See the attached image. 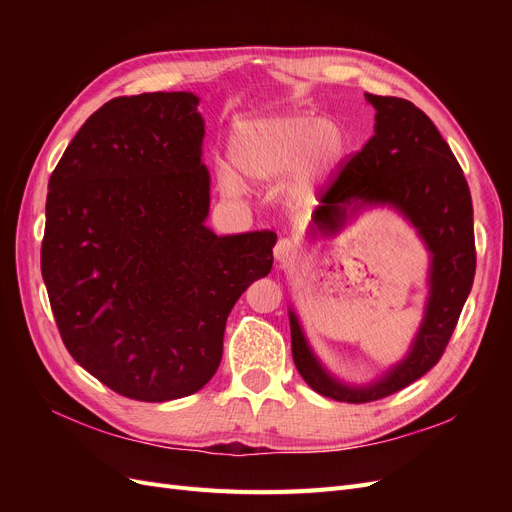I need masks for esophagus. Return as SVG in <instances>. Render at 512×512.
<instances>
[{"label":"esophagus","mask_w":512,"mask_h":512,"mask_svg":"<svg viewBox=\"0 0 512 512\" xmlns=\"http://www.w3.org/2000/svg\"><path fill=\"white\" fill-rule=\"evenodd\" d=\"M299 252H301L299 241L280 239V241H277V245H275V260L282 262V265H286V262H292L294 258H297Z\"/></svg>","instance_id":"34e87169"}]
</instances>
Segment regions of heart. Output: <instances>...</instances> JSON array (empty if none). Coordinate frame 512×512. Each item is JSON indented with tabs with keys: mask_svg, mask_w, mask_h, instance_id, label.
I'll return each mask as SVG.
<instances>
[{
	"mask_svg": "<svg viewBox=\"0 0 512 512\" xmlns=\"http://www.w3.org/2000/svg\"><path fill=\"white\" fill-rule=\"evenodd\" d=\"M344 149V130L331 119L305 113L275 115L243 121L232 130L228 156L232 168L247 181H275L297 168L294 192L303 194L324 168ZM222 185L237 194L239 179L224 170Z\"/></svg>",
	"mask_w": 512,
	"mask_h": 512,
	"instance_id": "1",
	"label": "heart"
}]
</instances>
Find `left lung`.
Here are the masks:
<instances>
[{
	"mask_svg": "<svg viewBox=\"0 0 512 512\" xmlns=\"http://www.w3.org/2000/svg\"><path fill=\"white\" fill-rule=\"evenodd\" d=\"M376 132L339 164L320 190L314 222L333 232L342 226L348 205L391 203L418 228L431 250V294L427 314L404 363L367 389L335 382L307 348L290 312L292 359L301 378L324 397L367 404L389 397L425 376L451 342L476 271L472 196L463 170L433 121L404 98L371 96Z\"/></svg>",
	"mask_w": 512,
	"mask_h": 512,
	"instance_id": "left-lung-1",
	"label": "left lung"
}]
</instances>
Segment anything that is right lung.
<instances>
[{
  "instance_id": "add662e5",
  "label": "right lung",
  "mask_w": 512,
  "mask_h": 512,
  "mask_svg": "<svg viewBox=\"0 0 512 512\" xmlns=\"http://www.w3.org/2000/svg\"><path fill=\"white\" fill-rule=\"evenodd\" d=\"M196 106L185 91L113 98L49 179L40 265L59 335L91 376L136 401L203 389L232 305L273 265L275 232L205 226Z\"/></svg>"
}]
</instances>
